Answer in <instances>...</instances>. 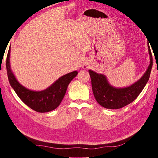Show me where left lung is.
<instances>
[{
    "mask_svg": "<svg viewBox=\"0 0 158 158\" xmlns=\"http://www.w3.org/2000/svg\"><path fill=\"white\" fill-rule=\"evenodd\" d=\"M148 49L150 57L148 69L137 81L130 86L114 87L109 84L105 75L98 74L90 69L89 70L91 79L93 95L99 105L106 109H121L132 102L138 97L148 81L153 66V57L148 43Z\"/></svg>",
    "mask_w": 158,
    "mask_h": 158,
    "instance_id": "8db88e82",
    "label": "left lung"
}]
</instances>
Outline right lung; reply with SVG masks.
Here are the masks:
<instances>
[{"label":"right lung","mask_w":158,"mask_h":158,"mask_svg":"<svg viewBox=\"0 0 158 158\" xmlns=\"http://www.w3.org/2000/svg\"><path fill=\"white\" fill-rule=\"evenodd\" d=\"M10 47L6 59V68L10 84L21 101L31 109L40 113L54 110L60 105L65 95L69 83L78 72L74 71L60 77L53 84L41 91H35L26 89L17 81L10 68Z\"/></svg>","instance_id":"1"}]
</instances>
